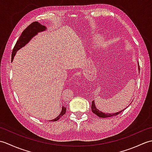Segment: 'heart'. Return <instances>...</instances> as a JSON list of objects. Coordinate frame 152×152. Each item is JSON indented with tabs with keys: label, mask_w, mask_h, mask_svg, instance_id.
Listing matches in <instances>:
<instances>
[{
	"label": "heart",
	"mask_w": 152,
	"mask_h": 152,
	"mask_svg": "<svg viewBox=\"0 0 152 152\" xmlns=\"http://www.w3.org/2000/svg\"><path fill=\"white\" fill-rule=\"evenodd\" d=\"M102 39V37L101 36H100V35H95V36L93 37V42H94L95 43H98L100 42ZM107 42H106V41H102L101 42H100V45L101 46V48H107Z\"/></svg>",
	"instance_id": "1"
}]
</instances>
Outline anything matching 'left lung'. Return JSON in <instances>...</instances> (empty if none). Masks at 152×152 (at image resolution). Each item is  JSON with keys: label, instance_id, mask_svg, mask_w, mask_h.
Here are the masks:
<instances>
[{"label": "left lung", "instance_id": "8db88e82", "mask_svg": "<svg viewBox=\"0 0 152 152\" xmlns=\"http://www.w3.org/2000/svg\"><path fill=\"white\" fill-rule=\"evenodd\" d=\"M138 71H139L140 72V68H139V63H138ZM128 107V106H127ZM127 108H125V109H126ZM125 109L122 110L121 111H119L118 112H115V113H105V112H101V110H99L95 106V101H93L92 102V105H91V110L92 112L94 113L95 114H96L97 116H99V117L100 118H110V117H112V116H115L118 115L119 114H120V113L124 111Z\"/></svg>", "mask_w": 152, "mask_h": 152}]
</instances>
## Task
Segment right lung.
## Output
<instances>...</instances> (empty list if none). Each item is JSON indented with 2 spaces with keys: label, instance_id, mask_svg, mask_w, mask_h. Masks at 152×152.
<instances>
[{
  "label": "right lung",
  "instance_id": "1",
  "mask_svg": "<svg viewBox=\"0 0 152 152\" xmlns=\"http://www.w3.org/2000/svg\"><path fill=\"white\" fill-rule=\"evenodd\" d=\"M46 29L47 28L46 26L41 25L40 23H38V21L32 23L30 25H28V26L23 31L20 37L19 38L18 40L17 41V42H16L15 45L14 49H13L12 53V61L14 59V56H15V54L18 50H20L21 48H23L25 46H26V45L31 41L32 38L34 37L36 35H37L38 33L46 31ZM66 110V107L62 106V109H61L60 114L58 115L57 118L53 119H51L50 121H57L58 119L61 117H62V116L65 114Z\"/></svg>",
  "mask_w": 152,
  "mask_h": 152
}]
</instances>
